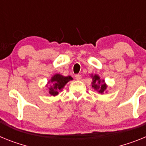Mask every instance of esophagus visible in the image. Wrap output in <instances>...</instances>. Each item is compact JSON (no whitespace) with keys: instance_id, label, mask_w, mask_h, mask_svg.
Listing matches in <instances>:
<instances>
[{"instance_id":"34e87169","label":"esophagus","mask_w":146,"mask_h":146,"mask_svg":"<svg viewBox=\"0 0 146 146\" xmlns=\"http://www.w3.org/2000/svg\"><path fill=\"white\" fill-rule=\"evenodd\" d=\"M75 78H76V80H80L81 78H82V75L80 74H76V76H75Z\"/></svg>"}]
</instances>
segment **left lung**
Wrapping results in <instances>:
<instances>
[{"label": "left lung", "instance_id": "8db88e82", "mask_svg": "<svg viewBox=\"0 0 146 146\" xmlns=\"http://www.w3.org/2000/svg\"><path fill=\"white\" fill-rule=\"evenodd\" d=\"M106 87L107 86L104 83V81H102V83H101V80H100V77L97 75H95L93 76V78H92V87L95 90H97L100 93H103L106 90Z\"/></svg>", "mask_w": 146, "mask_h": 146}]
</instances>
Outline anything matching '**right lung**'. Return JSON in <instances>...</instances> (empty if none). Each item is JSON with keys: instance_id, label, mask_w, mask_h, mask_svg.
I'll return each instance as SVG.
<instances>
[{"instance_id": "right-lung-1", "label": "right lung", "mask_w": 146, "mask_h": 146, "mask_svg": "<svg viewBox=\"0 0 146 146\" xmlns=\"http://www.w3.org/2000/svg\"><path fill=\"white\" fill-rule=\"evenodd\" d=\"M71 76H63L60 74H56L51 78L50 84L52 85L49 87V93L51 96H56L59 93V91L64 87L66 84L70 80H72Z\"/></svg>"}]
</instances>
